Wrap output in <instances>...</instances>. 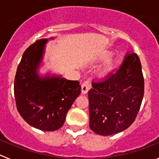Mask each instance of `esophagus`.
<instances>
[{
  "instance_id": "34e87169",
  "label": "esophagus",
  "mask_w": 159,
  "mask_h": 159,
  "mask_svg": "<svg viewBox=\"0 0 159 159\" xmlns=\"http://www.w3.org/2000/svg\"><path fill=\"white\" fill-rule=\"evenodd\" d=\"M90 88H91V84H90L89 81H84L82 84V87H81V92H82L83 94L88 93Z\"/></svg>"
}]
</instances>
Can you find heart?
I'll use <instances>...</instances> for the list:
<instances>
[{
  "label": "heart",
  "instance_id": "1",
  "mask_svg": "<svg viewBox=\"0 0 159 159\" xmlns=\"http://www.w3.org/2000/svg\"><path fill=\"white\" fill-rule=\"evenodd\" d=\"M111 53H107V54L103 55L102 57V60H105L108 58V57H110ZM118 63H119V60L117 59H113V60H111L110 61H108L107 63L106 64V65L104 66V67L101 70L100 73H99V75L100 76L102 77H105L107 76L108 75H110L111 73L115 70V68L117 66Z\"/></svg>",
  "mask_w": 159,
  "mask_h": 159
}]
</instances>
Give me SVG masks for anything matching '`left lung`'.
I'll use <instances>...</instances> for the list:
<instances>
[{
  "label": "left lung",
  "mask_w": 159,
  "mask_h": 159,
  "mask_svg": "<svg viewBox=\"0 0 159 159\" xmlns=\"http://www.w3.org/2000/svg\"><path fill=\"white\" fill-rule=\"evenodd\" d=\"M143 95L139 57L134 52H127L116 72L92 81L88 92L90 128L103 136L128 128L135 120Z\"/></svg>",
  "instance_id": "8db88e82"
}]
</instances>
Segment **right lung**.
Here are the masks:
<instances>
[{"mask_svg":"<svg viewBox=\"0 0 159 159\" xmlns=\"http://www.w3.org/2000/svg\"><path fill=\"white\" fill-rule=\"evenodd\" d=\"M47 40H36L24 52L14 80V96L20 115L29 125L53 131L64 125L81 86L79 81L60 76L39 77L37 68Z\"/></svg>","mask_w":159,"mask_h":159,"instance_id":"obj_1","label":"right lung"}]
</instances>
